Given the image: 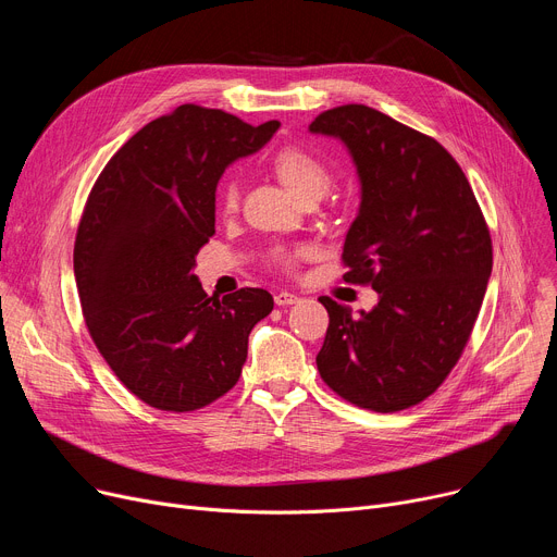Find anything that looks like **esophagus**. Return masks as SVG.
<instances>
[{
    "instance_id": "obj_1",
    "label": "esophagus",
    "mask_w": 557,
    "mask_h": 557,
    "mask_svg": "<svg viewBox=\"0 0 557 557\" xmlns=\"http://www.w3.org/2000/svg\"><path fill=\"white\" fill-rule=\"evenodd\" d=\"M300 302V298L296 294H288V290H280V294H275V305L277 307H288V305H296Z\"/></svg>"
}]
</instances>
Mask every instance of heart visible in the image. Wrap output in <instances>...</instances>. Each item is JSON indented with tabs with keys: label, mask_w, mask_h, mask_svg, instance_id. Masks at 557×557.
<instances>
[{
	"label": "heart",
	"mask_w": 557,
	"mask_h": 557,
	"mask_svg": "<svg viewBox=\"0 0 557 557\" xmlns=\"http://www.w3.org/2000/svg\"><path fill=\"white\" fill-rule=\"evenodd\" d=\"M273 171L282 185L294 194L300 200L309 198H320L323 196L330 185H332V169L325 160H320L315 153L302 149V146H284L275 156H273ZM216 205L219 212L230 216L237 212L239 208V187L234 181H225L219 187L216 194ZM298 252L290 250H277L273 255L275 263L284 269H290L296 263Z\"/></svg>",
	"instance_id": "heart-1"
}]
</instances>
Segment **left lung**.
Returning a JSON list of instances; mask_svg holds the SVG:
<instances>
[{"label":"left lung","mask_w":557,"mask_h":557,"mask_svg":"<svg viewBox=\"0 0 557 557\" xmlns=\"http://www.w3.org/2000/svg\"><path fill=\"white\" fill-rule=\"evenodd\" d=\"M311 133L338 137L357 164L347 284H370V311L323 296V382L368 411L395 413L441 386L470 341L492 273V239L462 169L443 144L361 103L320 112Z\"/></svg>","instance_id":"8db88e82"}]
</instances>
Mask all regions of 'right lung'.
I'll use <instances>...</instances> for the list:
<instances>
[{
	"mask_svg": "<svg viewBox=\"0 0 557 557\" xmlns=\"http://www.w3.org/2000/svg\"><path fill=\"white\" fill-rule=\"evenodd\" d=\"M277 128L178 106L137 131L87 196L74 244L87 332L116 379L160 411L189 413L223 397L239 382L248 334L273 311L263 288L210 298L194 267L214 234L225 166Z\"/></svg>",
	"mask_w": 557,
	"mask_h": 557,
	"instance_id": "1",
	"label": "right lung"
}]
</instances>
